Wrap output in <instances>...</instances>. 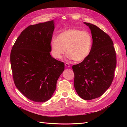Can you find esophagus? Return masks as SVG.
I'll return each instance as SVG.
<instances>
[{
    "mask_svg": "<svg viewBox=\"0 0 127 127\" xmlns=\"http://www.w3.org/2000/svg\"><path fill=\"white\" fill-rule=\"evenodd\" d=\"M65 66H66L67 67H70V65L68 63H65Z\"/></svg>",
    "mask_w": 127,
    "mask_h": 127,
    "instance_id": "obj_1",
    "label": "esophagus"
}]
</instances>
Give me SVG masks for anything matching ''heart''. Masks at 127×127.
I'll list each match as a JSON object with an SVG mask.
<instances>
[{"mask_svg":"<svg viewBox=\"0 0 127 127\" xmlns=\"http://www.w3.org/2000/svg\"><path fill=\"white\" fill-rule=\"evenodd\" d=\"M92 44L93 39L89 32L71 29L61 32L57 39L51 40V53L55 58L61 59L66 50L68 58L80 61L90 55Z\"/></svg>","mask_w":127,"mask_h":127,"instance_id":"heart-1","label":"heart"}]
</instances>
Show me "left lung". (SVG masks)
Listing matches in <instances>:
<instances>
[{
    "mask_svg": "<svg viewBox=\"0 0 127 127\" xmlns=\"http://www.w3.org/2000/svg\"><path fill=\"white\" fill-rule=\"evenodd\" d=\"M84 23L91 31V51L85 59L72 68L76 92L82 98L91 100L100 97L111 86L117 57L113 41L108 34L95 25Z\"/></svg>",
    "mask_w": 127,
    "mask_h": 127,
    "instance_id": "left-lung-1",
    "label": "left lung"
}]
</instances>
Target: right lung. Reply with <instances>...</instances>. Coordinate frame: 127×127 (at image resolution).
<instances>
[{
    "mask_svg": "<svg viewBox=\"0 0 127 127\" xmlns=\"http://www.w3.org/2000/svg\"><path fill=\"white\" fill-rule=\"evenodd\" d=\"M54 29L53 21L30 25L21 32L11 50L15 85L35 102H44L51 97L64 69V63L50 54Z\"/></svg>",
    "mask_w": 127,
    "mask_h": 127,
    "instance_id": "obj_1",
    "label": "right lung"
}]
</instances>
